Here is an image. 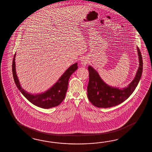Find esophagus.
<instances>
[{"label":"esophagus","instance_id":"obj_1","mask_svg":"<svg viewBox=\"0 0 152 152\" xmlns=\"http://www.w3.org/2000/svg\"><path fill=\"white\" fill-rule=\"evenodd\" d=\"M88 59L87 58H81V60L80 64L81 65H82V66L85 67L87 65L88 62Z\"/></svg>","mask_w":152,"mask_h":152}]
</instances>
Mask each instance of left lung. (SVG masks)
Wrapping results in <instances>:
<instances>
[{
  "label": "left lung",
  "mask_w": 152,
  "mask_h": 152,
  "mask_svg": "<svg viewBox=\"0 0 152 152\" xmlns=\"http://www.w3.org/2000/svg\"><path fill=\"white\" fill-rule=\"evenodd\" d=\"M139 56V67L135 77L126 87L111 86L100 77L97 71L91 66L88 67L89 82L87 86V97L91 103L98 107L107 108L115 107L123 103L135 90L142 75L143 61L142 55L137 47Z\"/></svg>",
  "instance_id": "8db88e82"
}]
</instances>
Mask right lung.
<instances>
[{"instance_id":"obj_1","label":"right lung","mask_w":152,"mask_h":152,"mask_svg":"<svg viewBox=\"0 0 152 152\" xmlns=\"http://www.w3.org/2000/svg\"><path fill=\"white\" fill-rule=\"evenodd\" d=\"M16 54L12 61V74L15 83L20 92L30 102L43 109H49L58 106L65 99L68 89L69 79L77 69V63L71 65L58 79V81L50 88L43 93L31 94L23 89L20 84L16 71Z\"/></svg>"}]
</instances>
